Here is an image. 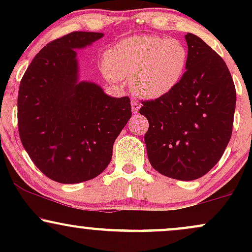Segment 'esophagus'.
Listing matches in <instances>:
<instances>
[{"label":"esophagus","instance_id":"34e87169","mask_svg":"<svg viewBox=\"0 0 252 252\" xmlns=\"http://www.w3.org/2000/svg\"><path fill=\"white\" fill-rule=\"evenodd\" d=\"M140 108H141V104L138 102H136V100H131V110L134 114H137L138 111H140Z\"/></svg>","mask_w":252,"mask_h":252}]
</instances>
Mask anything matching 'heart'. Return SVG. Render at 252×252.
<instances>
[{"label": "heart", "instance_id": "obj_1", "mask_svg": "<svg viewBox=\"0 0 252 252\" xmlns=\"http://www.w3.org/2000/svg\"><path fill=\"white\" fill-rule=\"evenodd\" d=\"M189 65V51L181 41L158 35L131 36L104 56L112 80H129L136 94L156 99L180 85Z\"/></svg>", "mask_w": 252, "mask_h": 252}]
</instances>
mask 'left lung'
I'll list each match as a JSON object with an SVG mask.
<instances>
[{
    "label": "left lung",
    "instance_id": "8db88e82",
    "mask_svg": "<svg viewBox=\"0 0 252 252\" xmlns=\"http://www.w3.org/2000/svg\"><path fill=\"white\" fill-rule=\"evenodd\" d=\"M189 65L167 96L142 102L149 162L176 180L201 178L220 160L232 134L236 89L222 58L199 36L185 35Z\"/></svg>",
    "mask_w": 252,
    "mask_h": 252
}]
</instances>
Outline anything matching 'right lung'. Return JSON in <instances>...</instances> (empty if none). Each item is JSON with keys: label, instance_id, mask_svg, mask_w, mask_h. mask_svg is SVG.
Segmentation results:
<instances>
[{"label": "right lung", "instance_id": "right-lung-1", "mask_svg": "<svg viewBox=\"0 0 252 252\" xmlns=\"http://www.w3.org/2000/svg\"><path fill=\"white\" fill-rule=\"evenodd\" d=\"M103 33L73 32L47 43L20 83L19 134L34 164L52 180L78 184L108 167L115 140L131 117L129 97L80 82L77 51Z\"/></svg>", "mask_w": 252, "mask_h": 252}]
</instances>
